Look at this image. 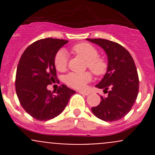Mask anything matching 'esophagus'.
Masks as SVG:
<instances>
[{
	"instance_id": "1",
	"label": "esophagus",
	"mask_w": 155,
	"mask_h": 155,
	"mask_svg": "<svg viewBox=\"0 0 155 155\" xmlns=\"http://www.w3.org/2000/svg\"><path fill=\"white\" fill-rule=\"evenodd\" d=\"M79 93L81 94L84 95V96H87V95H88V92L82 91H79Z\"/></svg>"
}]
</instances>
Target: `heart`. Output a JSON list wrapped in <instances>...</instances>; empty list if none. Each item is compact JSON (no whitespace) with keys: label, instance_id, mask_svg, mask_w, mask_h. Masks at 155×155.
I'll list each match as a JSON object with an SVG mask.
<instances>
[{"label":"heart","instance_id":"heart-1","mask_svg":"<svg viewBox=\"0 0 155 155\" xmlns=\"http://www.w3.org/2000/svg\"><path fill=\"white\" fill-rule=\"evenodd\" d=\"M73 51L79 56L85 59L87 67L97 76H101L107 71V63L103 58L98 57V51L94 46L87 43H81L73 47ZM54 64L58 70H64L68 64V55L64 50L57 53L54 59ZM91 80V75L89 72L82 73H71L66 76L65 82L69 86L77 89H83L87 82Z\"/></svg>","mask_w":155,"mask_h":155}]
</instances>
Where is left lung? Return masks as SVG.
Wrapping results in <instances>:
<instances>
[{"mask_svg": "<svg viewBox=\"0 0 155 155\" xmlns=\"http://www.w3.org/2000/svg\"><path fill=\"white\" fill-rule=\"evenodd\" d=\"M86 40L101 46L108 60L107 73L95 85L108 92V96L101 97L99 105L92 107L91 111L104 121H118L130 111L138 95L139 78L134 59L127 50L115 42L105 39Z\"/></svg>", "mask_w": 155, "mask_h": 155, "instance_id": "obj_1", "label": "left lung"}]
</instances>
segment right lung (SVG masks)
Listing matches in <instances>:
<instances>
[{"label": "right lung", "instance_id": "right-lung-1", "mask_svg": "<svg viewBox=\"0 0 155 155\" xmlns=\"http://www.w3.org/2000/svg\"><path fill=\"white\" fill-rule=\"evenodd\" d=\"M68 40L46 38L37 40L25 50L18 62L15 91L21 107L39 121L60 115L76 91L62 85L52 94L47 85L56 79L54 59Z\"/></svg>", "mask_w": 155, "mask_h": 155}]
</instances>
